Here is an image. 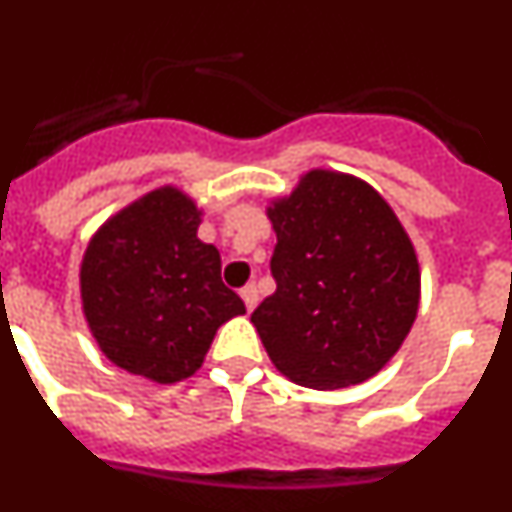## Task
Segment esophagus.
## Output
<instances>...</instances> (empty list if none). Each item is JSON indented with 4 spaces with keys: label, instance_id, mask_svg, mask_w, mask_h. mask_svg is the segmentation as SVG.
Listing matches in <instances>:
<instances>
[{
    "label": "esophagus",
    "instance_id": "esophagus-1",
    "mask_svg": "<svg viewBox=\"0 0 512 512\" xmlns=\"http://www.w3.org/2000/svg\"><path fill=\"white\" fill-rule=\"evenodd\" d=\"M241 297H243V302H246L248 312H253V307L259 305V289L253 287V284H246V287L241 289Z\"/></svg>",
    "mask_w": 512,
    "mask_h": 512
}]
</instances>
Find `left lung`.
<instances>
[{
  "label": "left lung",
  "mask_w": 512,
  "mask_h": 512,
  "mask_svg": "<svg viewBox=\"0 0 512 512\" xmlns=\"http://www.w3.org/2000/svg\"><path fill=\"white\" fill-rule=\"evenodd\" d=\"M266 215L277 292L251 315L271 364L310 390L372 379L400 351L420 305V264L382 194L354 174L310 169Z\"/></svg>",
  "instance_id": "left-lung-1"
}]
</instances>
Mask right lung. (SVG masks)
<instances>
[{
	"instance_id": "1",
	"label": "right lung",
	"mask_w": 512,
	"mask_h": 512,
	"mask_svg": "<svg viewBox=\"0 0 512 512\" xmlns=\"http://www.w3.org/2000/svg\"><path fill=\"white\" fill-rule=\"evenodd\" d=\"M200 223L197 202L164 184L107 217L81 259V310L99 351L148 382L192 377L217 328L246 312Z\"/></svg>"
}]
</instances>
